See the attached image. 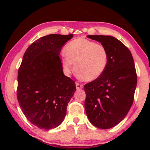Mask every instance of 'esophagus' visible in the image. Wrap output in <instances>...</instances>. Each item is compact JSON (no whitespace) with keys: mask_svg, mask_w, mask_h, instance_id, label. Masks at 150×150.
<instances>
[{"mask_svg":"<svg viewBox=\"0 0 150 150\" xmlns=\"http://www.w3.org/2000/svg\"><path fill=\"white\" fill-rule=\"evenodd\" d=\"M75 85H76V88H77V90H81V89H82V88H83V85L80 84V83H76Z\"/></svg>","mask_w":150,"mask_h":150,"instance_id":"1","label":"esophagus"}]
</instances>
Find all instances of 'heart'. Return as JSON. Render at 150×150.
<instances>
[{"instance_id":"b5f03b06","label":"heart","mask_w":150,"mask_h":150,"mask_svg":"<svg viewBox=\"0 0 150 150\" xmlns=\"http://www.w3.org/2000/svg\"><path fill=\"white\" fill-rule=\"evenodd\" d=\"M65 57L62 59L65 73L73 71V64L77 74L86 81L100 77L108 64V54L105 45L85 38H77L65 45Z\"/></svg>"}]
</instances>
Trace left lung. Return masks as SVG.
<instances>
[{
	"instance_id": "8db88e82",
	"label": "left lung",
	"mask_w": 150,
	"mask_h": 150,
	"mask_svg": "<svg viewBox=\"0 0 150 150\" xmlns=\"http://www.w3.org/2000/svg\"><path fill=\"white\" fill-rule=\"evenodd\" d=\"M105 45L108 54L105 71L85 85V108L91 123L109 129L125 118L133 104L137 85L135 65L130 51L110 35H88Z\"/></svg>"
}]
</instances>
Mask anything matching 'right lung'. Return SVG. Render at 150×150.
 <instances>
[{
    "label": "right lung",
    "mask_w": 150,
    "mask_h": 150,
    "mask_svg": "<svg viewBox=\"0 0 150 150\" xmlns=\"http://www.w3.org/2000/svg\"><path fill=\"white\" fill-rule=\"evenodd\" d=\"M73 34H50L27 48L18 73L17 98L24 115L39 128L50 130L64 119L74 95V81L63 74L62 47Z\"/></svg>",
    "instance_id": "1"
}]
</instances>
